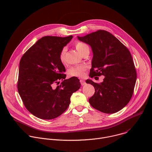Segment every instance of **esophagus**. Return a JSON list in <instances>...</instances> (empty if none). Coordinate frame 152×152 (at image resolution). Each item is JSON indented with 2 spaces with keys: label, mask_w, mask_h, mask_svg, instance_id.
Wrapping results in <instances>:
<instances>
[{
  "label": "esophagus",
  "mask_w": 152,
  "mask_h": 152,
  "mask_svg": "<svg viewBox=\"0 0 152 152\" xmlns=\"http://www.w3.org/2000/svg\"><path fill=\"white\" fill-rule=\"evenodd\" d=\"M80 83H81V85H85V84H86V82H85V80H80Z\"/></svg>",
  "instance_id": "34e87169"
}]
</instances>
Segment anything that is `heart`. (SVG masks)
Segmentation results:
<instances>
[{
	"mask_svg": "<svg viewBox=\"0 0 152 152\" xmlns=\"http://www.w3.org/2000/svg\"><path fill=\"white\" fill-rule=\"evenodd\" d=\"M75 48L78 52L80 54H81L86 48H89L88 46L83 43L78 42H76L75 44ZM66 49L63 48L60 53V60L61 63H64L65 61V55H66ZM86 69V67L85 66H74L72 67L71 69L69 70L68 74L71 77H82L85 75V71Z\"/></svg>",
	"mask_w": 152,
	"mask_h": 152,
	"instance_id": "heart-1",
	"label": "heart"
}]
</instances>
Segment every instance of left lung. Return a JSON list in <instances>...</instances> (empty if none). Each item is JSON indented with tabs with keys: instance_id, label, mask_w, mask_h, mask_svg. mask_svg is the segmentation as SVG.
<instances>
[{
	"instance_id": "8db88e82",
	"label": "left lung",
	"mask_w": 152,
	"mask_h": 152,
	"mask_svg": "<svg viewBox=\"0 0 152 152\" xmlns=\"http://www.w3.org/2000/svg\"><path fill=\"white\" fill-rule=\"evenodd\" d=\"M77 39L89 45L92 51L89 76H104L100 84L89 79L86 81L95 88L89 103L104 113L118 112L130 102L137 78L130 51L118 38L104 30L77 37Z\"/></svg>"
}]
</instances>
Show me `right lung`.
I'll return each mask as SVG.
<instances>
[{"label":"right lung","mask_w":152,"mask_h":152,"mask_svg":"<svg viewBox=\"0 0 152 152\" xmlns=\"http://www.w3.org/2000/svg\"><path fill=\"white\" fill-rule=\"evenodd\" d=\"M73 37L47 36L24 54L19 66L18 89L27 110L41 119H55L68 108L73 93L81 86L77 77L66 78L60 53ZM60 79L56 88L53 85Z\"/></svg>","instance_id":"obj_1"}]
</instances>
